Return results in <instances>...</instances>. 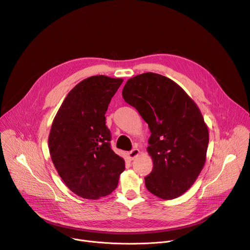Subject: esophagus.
I'll use <instances>...</instances> for the list:
<instances>
[{"label":"esophagus","mask_w":250,"mask_h":250,"mask_svg":"<svg viewBox=\"0 0 250 250\" xmlns=\"http://www.w3.org/2000/svg\"><path fill=\"white\" fill-rule=\"evenodd\" d=\"M140 155V149L139 148H132L130 152L127 153V157L129 160H135Z\"/></svg>","instance_id":"obj_1"}]
</instances>
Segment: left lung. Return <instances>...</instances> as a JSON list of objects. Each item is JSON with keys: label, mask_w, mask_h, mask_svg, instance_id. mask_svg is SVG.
Listing matches in <instances>:
<instances>
[{"label": "left lung", "mask_w": 250, "mask_h": 250, "mask_svg": "<svg viewBox=\"0 0 250 250\" xmlns=\"http://www.w3.org/2000/svg\"><path fill=\"white\" fill-rule=\"evenodd\" d=\"M123 97L151 131L146 151L154 168L145 178L146 189L165 200L183 195L206 162L209 132L200 109L176 82L153 72L129 78Z\"/></svg>", "instance_id": "obj_1"}]
</instances>
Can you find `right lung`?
I'll return each instance as SVG.
<instances>
[{"instance_id": "right-lung-1", "label": "right lung", "mask_w": 250, "mask_h": 250, "mask_svg": "<svg viewBox=\"0 0 250 250\" xmlns=\"http://www.w3.org/2000/svg\"><path fill=\"white\" fill-rule=\"evenodd\" d=\"M123 81L104 75L80 81L65 97L51 125V160L65 185L84 199L109 195L125 171V160L110 147L104 116Z\"/></svg>"}]
</instances>
